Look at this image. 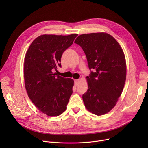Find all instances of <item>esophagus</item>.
<instances>
[{"label": "esophagus", "mask_w": 148, "mask_h": 148, "mask_svg": "<svg viewBox=\"0 0 148 148\" xmlns=\"http://www.w3.org/2000/svg\"><path fill=\"white\" fill-rule=\"evenodd\" d=\"M79 82H80V80H79V79H76V80H74V84H75V86H77V85L79 84Z\"/></svg>", "instance_id": "esophagus-1"}]
</instances>
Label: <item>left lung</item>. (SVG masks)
Here are the masks:
<instances>
[{
    "mask_svg": "<svg viewBox=\"0 0 148 148\" xmlns=\"http://www.w3.org/2000/svg\"><path fill=\"white\" fill-rule=\"evenodd\" d=\"M74 43L86 54L90 70L88 89L82 98L91 113L100 116L110 112L121 96L126 80V61L119 43L109 34H83Z\"/></svg>",
    "mask_w": 148,
    "mask_h": 148,
    "instance_id": "8db88e82",
    "label": "left lung"
}]
</instances>
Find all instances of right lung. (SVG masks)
<instances>
[{"mask_svg":"<svg viewBox=\"0 0 148 148\" xmlns=\"http://www.w3.org/2000/svg\"><path fill=\"white\" fill-rule=\"evenodd\" d=\"M77 35H41L30 44L26 54L24 78L28 96L39 110L49 116L65 111L73 94L74 80L53 72L61 67L62 54Z\"/></svg>","mask_w":148,"mask_h":148,"instance_id":"add662e5","label":"right lung"}]
</instances>
